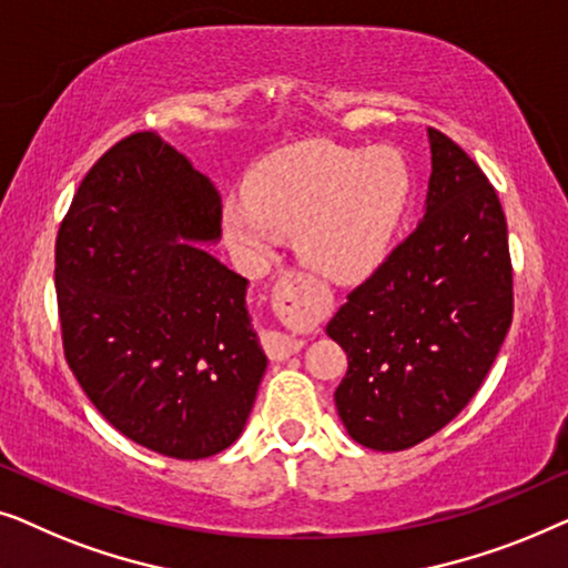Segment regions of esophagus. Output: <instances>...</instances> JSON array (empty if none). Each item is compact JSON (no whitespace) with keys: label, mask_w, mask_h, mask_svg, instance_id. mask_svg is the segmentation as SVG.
Here are the masks:
<instances>
[{"label":"esophagus","mask_w":568,"mask_h":568,"mask_svg":"<svg viewBox=\"0 0 568 568\" xmlns=\"http://www.w3.org/2000/svg\"><path fill=\"white\" fill-rule=\"evenodd\" d=\"M275 291H277V295H281V301L291 303V311H295L298 316L311 318L316 314V308H314L318 301L316 287L303 273H295V270H291V273H283L281 277H277ZM301 347H303V342L295 337H287V334H281V332L265 334V349L273 361H285V357L298 353Z\"/></svg>","instance_id":"34e87169"}]
</instances>
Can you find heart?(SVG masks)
<instances>
[{
    "mask_svg": "<svg viewBox=\"0 0 568 568\" xmlns=\"http://www.w3.org/2000/svg\"><path fill=\"white\" fill-rule=\"evenodd\" d=\"M406 193L409 172L394 149L308 141L250 174L246 195L223 207V229L252 257H267L283 234H295L306 265L334 281H361L386 257Z\"/></svg>",
    "mask_w": 568,
    "mask_h": 568,
    "instance_id": "1",
    "label": "heart"
}]
</instances>
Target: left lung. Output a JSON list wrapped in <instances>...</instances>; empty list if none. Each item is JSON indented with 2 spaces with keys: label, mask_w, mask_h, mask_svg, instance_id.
Masks as SVG:
<instances>
[{
  "label": "left lung",
  "mask_w": 568,
  "mask_h": 568,
  "mask_svg": "<svg viewBox=\"0 0 568 568\" xmlns=\"http://www.w3.org/2000/svg\"><path fill=\"white\" fill-rule=\"evenodd\" d=\"M425 219L347 295L326 334L347 353L334 390L342 425L396 453L458 417L513 324V260L497 190L429 128Z\"/></svg>",
  "instance_id": "left-lung-1"
}]
</instances>
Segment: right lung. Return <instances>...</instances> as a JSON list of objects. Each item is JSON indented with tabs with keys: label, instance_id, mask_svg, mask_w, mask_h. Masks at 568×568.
<instances>
[{
	"label": "right lung",
	"instance_id": "right-lung-1",
	"mask_svg": "<svg viewBox=\"0 0 568 568\" xmlns=\"http://www.w3.org/2000/svg\"><path fill=\"white\" fill-rule=\"evenodd\" d=\"M219 239V190L151 131L98 159L55 236L71 373L118 433L166 458L226 450L267 367L246 277L195 244Z\"/></svg>",
	"mask_w": 568,
	"mask_h": 568
}]
</instances>
